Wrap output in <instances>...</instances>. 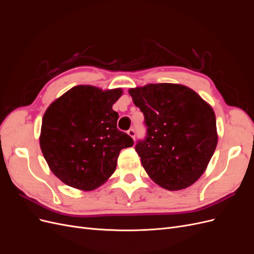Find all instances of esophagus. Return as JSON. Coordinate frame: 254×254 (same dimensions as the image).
<instances>
[{
	"instance_id": "34e87169",
	"label": "esophagus",
	"mask_w": 254,
	"mask_h": 254,
	"mask_svg": "<svg viewBox=\"0 0 254 254\" xmlns=\"http://www.w3.org/2000/svg\"><path fill=\"white\" fill-rule=\"evenodd\" d=\"M128 133H129L130 135H131V136H133V137L135 136V131H134V129H132V128L128 130Z\"/></svg>"
}]
</instances>
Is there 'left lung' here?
Here are the masks:
<instances>
[{
	"label": "left lung",
	"mask_w": 254,
	"mask_h": 254,
	"mask_svg": "<svg viewBox=\"0 0 254 254\" xmlns=\"http://www.w3.org/2000/svg\"><path fill=\"white\" fill-rule=\"evenodd\" d=\"M144 114L147 134L135 150L150 178L167 190L190 186L217 145L214 111L195 91L175 83L129 91Z\"/></svg>",
	"instance_id": "8db88e82"
}]
</instances>
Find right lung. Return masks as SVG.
Returning <instances> with one entry per match:
<instances>
[{
  "label": "right lung",
  "mask_w": 254,
  "mask_h": 254,
  "mask_svg": "<svg viewBox=\"0 0 254 254\" xmlns=\"http://www.w3.org/2000/svg\"><path fill=\"white\" fill-rule=\"evenodd\" d=\"M120 90L97 91L77 86L54 102L45 112L40 146L58 178L79 190H93L114 173L119 153L132 146L127 133L117 128L112 105Z\"/></svg>",
  "instance_id": "add662e5"
}]
</instances>
